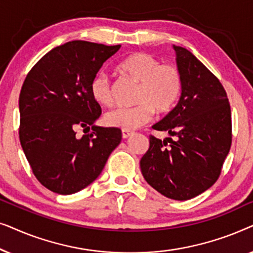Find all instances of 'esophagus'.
<instances>
[{
    "label": "esophagus",
    "mask_w": 253,
    "mask_h": 253,
    "mask_svg": "<svg viewBox=\"0 0 253 253\" xmlns=\"http://www.w3.org/2000/svg\"><path fill=\"white\" fill-rule=\"evenodd\" d=\"M133 132L132 131H126V130H122V138L123 139H127V138H130L132 136Z\"/></svg>",
    "instance_id": "1"
}]
</instances>
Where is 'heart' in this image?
<instances>
[{"label": "heart", "mask_w": 253, "mask_h": 253, "mask_svg": "<svg viewBox=\"0 0 253 253\" xmlns=\"http://www.w3.org/2000/svg\"><path fill=\"white\" fill-rule=\"evenodd\" d=\"M126 77L139 83L136 102L132 108H115L103 117L106 126L132 131L145 126L153 117L154 109L160 114L169 113L177 103L182 93V76L175 65L161 64L150 54L134 53L119 65ZM92 99L102 106L113 103L112 84L108 76L98 74L89 86Z\"/></svg>", "instance_id": "1"}]
</instances>
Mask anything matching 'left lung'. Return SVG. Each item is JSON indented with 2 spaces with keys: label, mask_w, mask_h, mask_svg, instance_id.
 I'll use <instances>...</instances> for the list:
<instances>
[{
  "label": "left lung",
  "mask_w": 253,
  "mask_h": 253,
  "mask_svg": "<svg viewBox=\"0 0 253 253\" xmlns=\"http://www.w3.org/2000/svg\"><path fill=\"white\" fill-rule=\"evenodd\" d=\"M172 48L182 76L181 98L152 126L170 137L161 140L150 136L140 169L145 181L161 195L188 200L219 178L231 146V112L219 79L191 51Z\"/></svg>",
  "instance_id": "1"
}]
</instances>
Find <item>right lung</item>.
Returning <instances> with one entry per match:
<instances>
[{
  "instance_id": "add662e5",
  "label": "right lung",
  "mask_w": 253,
  "mask_h": 253,
  "mask_svg": "<svg viewBox=\"0 0 253 253\" xmlns=\"http://www.w3.org/2000/svg\"><path fill=\"white\" fill-rule=\"evenodd\" d=\"M121 44L75 40L41 57L19 94V139L38 181L58 195L81 191L98 178L122 132L95 126L101 107L89 86ZM79 127L88 134L79 138Z\"/></svg>"
}]
</instances>
